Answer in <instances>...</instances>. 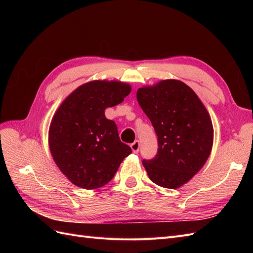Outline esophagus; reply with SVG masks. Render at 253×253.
Returning a JSON list of instances; mask_svg holds the SVG:
<instances>
[{
    "mask_svg": "<svg viewBox=\"0 0 253 253\" xmlns=\"http://www.w3.org/2000/svg\"><path fill=\"white\" fill-rule=\"evenodd\" d=\"M139 147H140V143L138 140H135L132 144H131V149L134 153H138L139 151Z\"/></svg>",
    "mask_w": 253,
    "mask_h": 253,
    "instance_id": "obj_1",
    "label": "esophagus"
}]
</instances>
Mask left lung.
<instances>
[{"label":"left lung","instance_id":"left-lung-1","mask_svg":"<svg viewBox=\"0 0 253 253\" xmlns=\"http://www.w3.org/2000/svg\"><path fill=\"white\" fill-rule=\"evenodd\" d=\"M137 101L154 127L158 151L143 160L156 185L177 189L200 171L213 145L210 115L194 90L179 80H162L137 90Z\"/></svg>","mask_w":253,"mask_h":253}]
</instances>
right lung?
I'll use <instances>...</instances> for the list:
<instances>
[{"label":"right lung","mask_w":253,"mask_h":253,"mask_svg":"<svg viewBox=\"0 0 253 253\" xmlns=\"http://www.w3.org/2000/svg\"><path fill=\"white\" fill-rule=\"evenodd\" d=\"M131 85L121 81L94 80L68 95L51 119V156L75 186L94 190L112 180L122 160L132 153L122 143L117 126L104 111L124 101Z\"/></svg>","instance_id":"1"}]
</instances>
